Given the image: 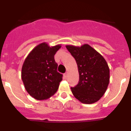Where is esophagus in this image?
Instances as JSON below:
<instances>
[{
    "mask_svg": "<svg viewBox=\"0 0 131 131\" xmlns=\"http://www.w3.org/2000/svg\"><path fill=\"white\" fill-rule=\"evenodd\" d=\"M63 75H64V77H66V78H67V77H68V73H65L63 74Z\"/></svg>",
    "mask_w": 131,
    "mask_h": 131,
    "instance_id": "esophagus-1",
    "label": "esophagus"
}]
</instances>
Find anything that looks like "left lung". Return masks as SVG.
Segmentation results:
<instances>
[{
    "label": "left lung",
    "instance_id": "8db88e82",
    "mask_svg": "<svg viewBox=\"0 0 131 131\" xmlns=\"http://www.w3.org/2000/svg\"><path fill=\"white\" fill-rule=\"evenodd\" d=\"M66 48L77 62L79 81L71 87L73 94L83 104H93L100 100L110 82V69L102 56L90 45H67Z\"/></svg>",
    "mask_w": 131,
    "mask_h": 131
}]
</instances>
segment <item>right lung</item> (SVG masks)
<instances>
[{"label":"right lung","instance_id":"add662e5","mask_svg":"<svg viewBox=\"0 0 131 131\" xmlns=\"http://www.w3.org/2000/svg\"><path fill=\"white\" fill-rule=\"evenodd\" d=\"M60 48V45L50 47L42 42L35 47L24 61L21 79L27 92L36 100H46L57 92L63 75L57 71L54 55Z\"/></svg>","mask_w":131,"mask_h":131}]
</instances>
